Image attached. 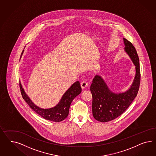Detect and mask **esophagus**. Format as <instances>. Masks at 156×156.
Segmentation results:
<instances>
[{"label":"esophagus","instance_id":"obj_1","mask_svg":"<svg viewBox=\"0 0 156 156\" xmlns=\"http://www.w3.org/2000/svg\"><path fill=\"white\" fill-rule=\"evenodd\" d=\"M87 85H88V84H87V82H86V81H83L80 83V86H81V87H82V89H85L87 86Z\"/></svg>","mask_w":156,"mask_h":156}]
</instances>
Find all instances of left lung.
<instances>
[{"mask_svg": "<svg viewBox=\"0 0 156 156\" xmlns=\"http://www.w3.org/2000/svg\"><path fill=\"white\" fill-rule=\"evenodd\" d=\"M124 51L135 66L136 74L129 89L123 93H116L110 90L102 76H95L90 86L93 97L92 111L94 118L102 122L113 120L128 109L137 96L140 84L139 58L132 43L123 38Z\"/></svg>", "mask_w": 156, "mask_h": 156, "instance_id": "1", "label": "left lung"}]
</instances>
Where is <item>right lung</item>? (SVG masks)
I'll list each match as a JSON object with an SVG mask.
<instances>
[{"mask_svg":"<svg viewBox=\"0 0 156 156\" xmlns=\"http://www.w3.org/2000/svg\"><path fill=\"white\" fill-rule=\"evenodd\" d=\"M23 52L24 50L21 54L20 59L22 58ZM19 82L20 91L23 98L27 103L29 106L43 118L53 122H60L64 120L68 116L72 101L82 91L80 83L79 81H76L71 85L70 88L62 95L60 101L55 106L49 109H42L34 104L25 93L20 82Z\"/></svg>","mask_w":156,"mask_h":156,"instance_id":"obj_1","label":"right lung"}]
</instances>
